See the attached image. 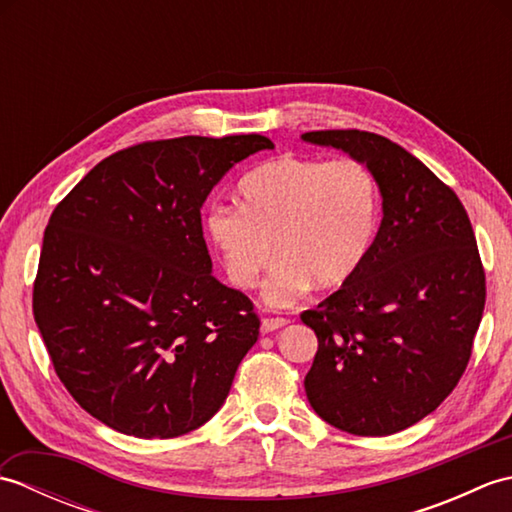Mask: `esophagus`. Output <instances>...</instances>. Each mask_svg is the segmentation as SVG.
<instances>
[{
	"label": "esophagus",
	"mask_w": 512,
	"mask_h": 512,
	"mask_svg": "<svg viewBox=\"0 0 512 512\" xmlns=\"http://www.w3.org/2000/svg\"><path fill=\"white\" fill-rule=\"evenodd\" d=\"M284 325H288V319L284 317H264L262 319V334H268V332H275L279 328H284Z\"/></svg>",
	"instance_id": "1"
}]
</instances>
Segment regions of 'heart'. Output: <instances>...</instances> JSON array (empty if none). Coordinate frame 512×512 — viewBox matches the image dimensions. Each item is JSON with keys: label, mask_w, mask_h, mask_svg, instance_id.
<instances>
[{"label": "heart", "mask_w": 512, "mask_h": 512, "mask_svg": "<svg viewBox=\"0 0 512 512\" xmlns=\"http://www.w3.org/2000/svg\"><path fill=\"white\" fill-rule=\"evenodd\" d=\"M239 204L217 202L204 215V235L237 288L257 284L270 259H279L266 284L277 306L312 284L336 290L356 277L372 250L380 189L358 158L286 154L239 180Z\"/></svg>", "instance_id": "1"}]
</instances>
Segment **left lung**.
<instances>
[{"mask_svg":"<svg viewBox=\"0 0 512 512\" xmlns=\"http://www.w3.org/2000/svg\"><path fill=\"white\" fill-rule=\"evenodd\" d=\"M301 138L363 160L383 195L361 270L301 312L319 339L303 385L332 427L391 436L436 411L469 365L486 301L473 226L453 189L389 138L358 129Z\"/></svg>","mask_w":512,"mask_h":512,"instance_id":"8db88e82","label":"left lung"}]
</instances>
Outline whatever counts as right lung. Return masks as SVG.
<instances>
[{
    "instance_id": "add662e5",
    "label": "right lung",
    "mask_w": 512,
    "mask_h": 512,
    "mask_svg": "<svg viewBox=\"0 0 512 512\" xmlns=\"http://www.w3.org/2000/svg\"><path fill=\"white\" fill-rule=\"evenodd\" d=\"M259 134L151 140L101 160L52 211L32 312L79 405L136 438H178L231 391L259 317L213 275L200 209Z\"/></svg>"
}]
</instances>
